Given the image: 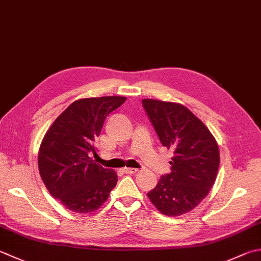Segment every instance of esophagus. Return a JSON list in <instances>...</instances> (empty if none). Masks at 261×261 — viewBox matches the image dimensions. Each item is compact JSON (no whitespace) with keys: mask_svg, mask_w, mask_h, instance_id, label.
Masks as SVG:
<instances>
[{"mask_svg":"<svg viewBox=\"0 0 261 261\" xmlns=\"http://www.w3.org/2000/svg\"><path fill=\"white\" fill-rule=\"evenodd\" d=\"M123 172L126 173V174H135V173L139 172V170H138V168H127V167H125V168H123Z\"/></svg>","mask_w":261,"mask_h":261,"instance_id":"obj_1","label":"esophagus"}]
</instances>
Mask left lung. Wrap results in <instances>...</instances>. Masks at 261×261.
<instances>
[{
    "mask_svg": "<svg viewBox=\"0 0 261 261\" xmlns=\"http://www.w3.org/2000/svg\"><path fill=\"white\" fill-rule=\"evenodd\" d=\"M142 106L162 145L174 151L172 172L163 175L147 196L162 214L180 216L199 205L215 183L218 145L186 106L155 99H142Z\"/></svg>",
    "mask_w": 261,
    "mask_h": 261,
    "instance_id": "left-lung-1",
    "label": "left lung"
}]
</instances>
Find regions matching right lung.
I'll return each mask as SVG.
<instances>
[{
  "label": "right lung",
  "instance_id": "1",
  "mask_svg": "<svg viewBox=\"0 0 261 261\" xmlns=\"http://www.w3.org/2000/svg\"><path fill=\"white\" fill-rule=\"evenodd\" d=\"M125 97L106 96L73 101L43 139L38 168L50 195L69 211L95 212L107 200L117 182L115 171L101 167L89 157L105 119Z\"/></svg>",
  "mask_w": 261,
  "mask_h": 261
}]
</instances>
